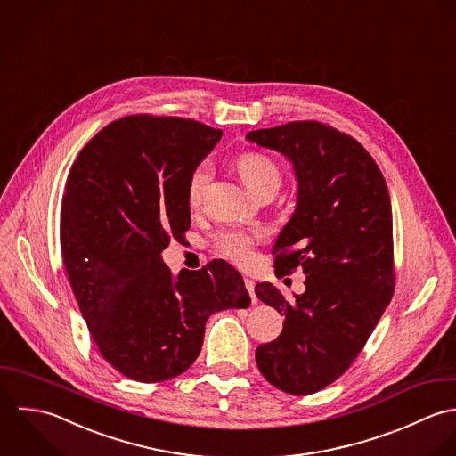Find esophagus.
<instances>
[{"label":"esophagus","instance_id":"1","mask_svg":"<svg viewBox=\"0 0 456 456\" xmlns=\"http://www.w3.org/2000/svg\"><path fill=\"white\" fill-rule=\"evenodd\" d=\"M245 287H247V290H248V294H250L252 301L256 303V301H257V297H256V292H254V287H256L254 280H250V278H245Z\"/></svg>","mask_w":456,"mask_h":456}]
</instances>
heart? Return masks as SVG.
<instances>
[{
  "label": "heart",
  "instance_id": "obj_1",
  "mask_svg": "<svg viewBox=\"0 0 456 456\" xmlns=\"http://www.w3.org/2000/svg\"><path fill=\"white\" fill-rule=\"evenodd\" d=\"M236 166H238L241 180L256 195H261L266 190L276 191L281 184L280 166L274 162L272 157H268L265 153H256V151L243 153L238 159ZM209 180H211V166L208 162H200L190 173L188 186H186V199L191 208H195L199 204ZM261 238H263L261 232H256V231L225 229L215 236L213 247L220 256L243 266L252 261L254 247Z\"/></svg>",
  "mask_w": 456,
  "mask_h": 456
}]
</instances>
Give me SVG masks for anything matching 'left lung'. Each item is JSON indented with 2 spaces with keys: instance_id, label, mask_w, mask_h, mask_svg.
<instances>
[{
  "instance_id": "left-lung-1",
  "label": "left lung",
  "mask_w": 456,
  "mask_h": 456,
  "mask_svg": "<svg viewBox=\"0 0 456 456\" xmlns=\"http://www.w3.org/2000/svg\"><path fill=\"white\" fill-rule=\"evenodd\" d=\"M247 139L292 162L297 204L274 243V268L306 276V290L292 301L272 283L256 285L257 297L285 317L256 362L278 389L312 395L349 370L393 297L387 184L354 137L321 121H290Z\"/></svg>"
}]
</instances>
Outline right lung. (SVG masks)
I'll list each match as a JSON object with an SVG mask.
<instances>
[{
  "label": "right lung",
  "instance_id": "obj_1",
  "mask_svg": "<svg viewBox=\"0 0 456 456\" xmlns=\"http://www.w3.org/2000/svg\"><path fill=\"white\" fill-rule=\"evenodd\" d=\"M222 130L176 116L109 123L77 155L61 202V257L103 360L162 382L200 353L211 314L245 308L241 274L224 261L175 278L162 250L190 229V173Z\"/></svg>",
  "mask_w": 456,
  "mask_h": 456
}]
</instances>
